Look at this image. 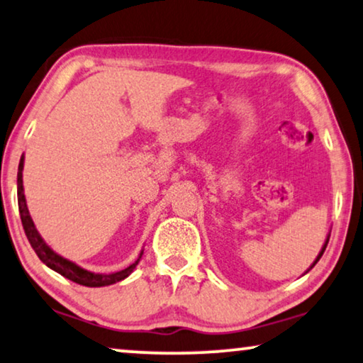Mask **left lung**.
I'll list each match as a JSON object with an SVG mask.
<instances>
[{
    "label": "left lung",
    "instance_id": "obj_1",
    "mask_svg": "<svg viewBox=\"0 0 363 363\" xmlns=\"http://www.w3.org/2000/svg\"><path fill=\"white\" fill-rule=\"evenodd\" d=\"M328 242H329V235H328V239H325V242H324V245H323V249H321V252H319V254H318V257H316V260H314V262H313V265H311V267H309V269H313V267L318 264V260H319V259H321V257H323V254H324V250H325V245H328Z\"/></svg>",
    "mask_w": 363,
    "mask_h": 363
}]
</instances>
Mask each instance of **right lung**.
<instances>
[{
  "label": "right lung",
  "mask_w": 363,
  "mask_h": 363,
  "mask_svg": "<svg viewBox=\"0 0 363 363\" xmlns=\"http://www.w3.org/2000/svg\"><path fill=\"white\" fill-rule=\"evenodd\" d=\"M23 169H24V155L21 157L19 169H18V204H19L21 220H23L24 233H26V235H28L30 247H33L34 252H35V254H38L39 259L44 262V264L49 267V269H52V270L57 272V273H60L62 277L68 278V280L78 283V285L91 286V288L113 285V283H116V281L124 280V278H128L130 273L134 272V269L139 264L140 257H143V254H144V250H140L139 259L135 260L134 264H130L128 269L114 272V273H94V272H88L85 269H82V267H78L75 262H72V260L65 259V257L55 254V252L52 250L50 247L45 244V240L40 238L39 230L35 229L34 220H33V218H30V214H29L28 204H26V196H24V186H23Z\"/></svg>",
  "instance_id": "obj_1"
}]
</instances>
